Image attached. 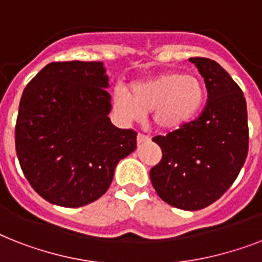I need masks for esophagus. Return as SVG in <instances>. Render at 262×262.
I'll list each match as a JSON object with an SVG mask.
<instances>
[{
    "label": "esophagus",
    "mask_w": 262,
    "mask_h": 262,
    "mask_svg": "<svg viewBox=\"0 0 262 262\" xmlns=\"http://www.w3.org/2000/svg\"><path fill=\"white\" fill-rule=\"evenodd\" d=\"M147 141H149V137L145 135H143V133H139L137 135V144H144V143H147Z\"/></svg>",
    "instance_id": "1"
}]
</instances>
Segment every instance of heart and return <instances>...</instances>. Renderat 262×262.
Segmentation results:
<instances>
[{
	"mask_svg": "<svg viewBox=\"0 0 262 262\" xmlns=\"http://www.w3.org/2000/svg\"><path fill=\"white\" fill-rule=\"evenodd\" d=\"M204 98L199 77L177 72L136 81L132 91L117 85L113 94L115 110L123 119L137 121L154 111V123L163 130H174L189 122L201 108Z\"/></svg>",
	"mask_w": 262,
	"mask_h": 262,
	"instance_id": "obj_1",
	"label": "heart"
}]
</instances>
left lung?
<instances>
[{"instance_id":"obj_1","label":"left lung","mask_w":262,"mask_h":262,"mask_svg":"<svg viewBox=\"0 0 262 262\" xmlns=\"http://www.w3.org/2000/svg\"><path fill=\"white\" fill-rule=\"evenodd\" d=\"M204 77L207 106L200 117L167 136H156L162 160L151 168L152 186L183 211L211 205L231 186L249 149L248 108L231 76L209 58H189Z\"/></svg>"}]
</instances>
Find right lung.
Returning a JSON list of instances; mask_svg holds the SVG:
<instances>
[{
  "mask_svg": "<svg viewBox=\"0 0 262 262\" xmlns=\"http://www.w3.org/2000/svg\"><path fill=\"white\" fill-rule=\"evenodd\" d=\"M102 62H51L23 92L16 122L21 170L39 195L77 208L102 197L117 164L136 149L133 129L111 123Z\"/></svg>",
  "mask_w": 262,
  "mask_h": 262,
  "instance_id": "right-lung-1",
  "label": "right lung"
}]
</instances>
